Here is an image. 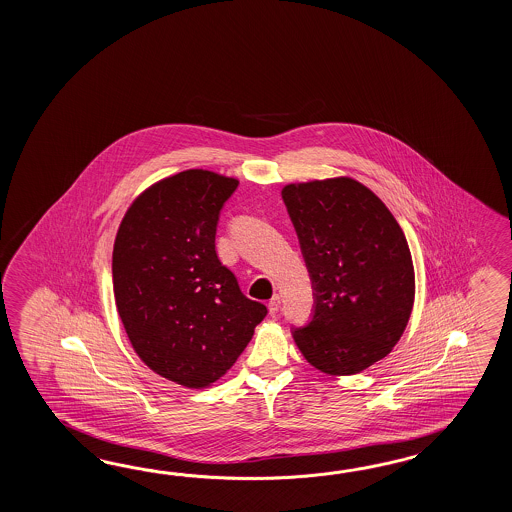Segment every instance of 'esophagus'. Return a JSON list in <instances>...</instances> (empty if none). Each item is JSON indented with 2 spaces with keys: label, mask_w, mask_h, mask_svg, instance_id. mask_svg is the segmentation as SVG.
Here are the masks:
<instances>
[{
  "label": "esophagus",
  "mask_w": 512,
  "mask_h": 512,
  "mask_svg": "<svg viewBox=\"0 0 512 512\" xmlns=\"http://www.w3.org/2000/svg\"><path fill=\"white\" fill-rule=\"evenodd\" d=\"M280 307H282V298H280V294H274L271 300H269V311L276 313Z\"/></svg>",
  "instance_id": "obj_1"
}]
</instances>
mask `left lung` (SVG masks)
Returning <instances> with one entry per match:
<instances>
[{
	"mask_svg": "<svg viewBox=\"0 0 512 512\" xmlns=\"http://www.w3.org/2000/svg\"><path fill=\"white\" fill-rule=\"evenodd\" d=\"M315 289V315L294 329L305 360L327 375H355L384 359L412 315V252L397 219L351 177L283 186Z\"/></svg>",
	"mask_w": 512,
	"mask_h": 512,
	"instance_id": "8db88e82",
	"label": "left lung"
}]
</instances>
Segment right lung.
<instances>
[{"label": "right lung", "instance_id": "add662e5", "mask_svg": "<svg viewBox=\"0 0 512 512\" xmlns=\"http://www.w3.org/2000/svg\"><path fill=\"white\" fill-rule=\"evenodd\" d=\"M238 179L164 177L133 199L113 245L115 305L131 348L168 381L207 388L234 366L267 307L219 261V210Z\"/></svg>", "mask_w": 512, "mask_h": 512}]
</instances>
